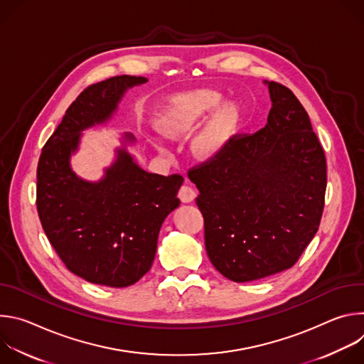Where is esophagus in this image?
Here are the masks:
<instances>
[{"mask_svg":"<svg viewBox=\"0 0 364 364\" xmlns=\"http://www.w3.org/2000/svg\"><path fill=\"white\" fill-rule=\"evenodd\" d=\"M181 198H183L184 201L190 198V191H188V188H187V187H184V188H183V193H181Z\"/></svg>","mask_w":364,"mask_h":364,"instance_id":"obj_1","label":"esophagus"}]
</instances>
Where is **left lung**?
<instances>
[{"mask_svg": "<svg viewBox=\"0 0 364 364\" xmlns=\"http://www.w3.org/2000/svg\"><path fill=\"white\" fill-rule=\"evenodd\" d=\"M142 76H115L86 87L41 149L37 167V212L66 268L87 282L125 288L149 269L160 229L180 205L183 177L141 168L131 132L119 134L114 161L99 180L72 166L86 129L107 127L125 93L146 83Z\"/></svg>", "mask_w": 364, "mask_h": 364, "instance_id": "left-lung-1", "label": "left lung"}]
</instances>
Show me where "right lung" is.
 Returning <instances> with one entry per match:
<instances>
[{
	"mask_svg": "<svg viewBox=\"0 0 364 364\" xmlns=\"http://www.w3.org/2000/svg\"><path fill=\"white\" fill-rule=\"evenodd\" d=\"M264 83L268 124L188 173L200 193L207 255L233 282L289 269L316 236L324 207L326 155L309 117L288 87Z\"/></svg>",
	"mask_w": 364,
	"mask_h": 364,
	"instance_id": "right-lung-1",
	"label": "right lung"
}]
</instances>
